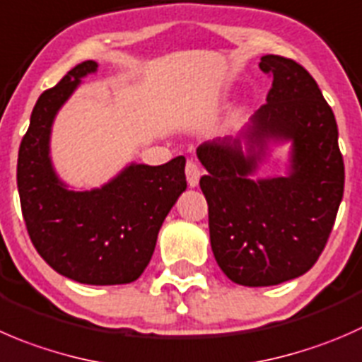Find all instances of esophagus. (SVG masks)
Returning a JSON list of instances; mask_svg holds the SVG:
<instances>
[{
  "instance_id": "1",
  "label": "esophagus",
  "mask_w": 362,
  "mask_h": 362,
  "mask_svg": "<svg viewBox=\"0 0 362 362\" xmlns=\"http://www.w3.org/2000/svg\"><path fill=\"white\" fill-rule=\"evenodd\" d=\"M185 177H187V184L191 187L198 185L199 177H202V170H199V166L194 160H187V164H185Z\"/></svg>"
}]
</instances>
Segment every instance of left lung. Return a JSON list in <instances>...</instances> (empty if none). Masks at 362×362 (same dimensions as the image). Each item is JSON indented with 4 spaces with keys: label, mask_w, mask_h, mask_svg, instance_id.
I'll use <instances>...</instances> for the list:
<instances>
[{
    "label": "left lung",
    "mask_w": 362,
    "mask_h": 362,
    "mask_svg": "<svg viewBox=\"0 0 362 362\" xmlns=\"http://www.w3.org/2000/svg\"><path fill=\"white\" fill-rule=\"evenodd\" d=\"M259 69L272 77L267 103L240 138L203 143L199 187L209 203L210 244L233 283L272 286L299 278L329 240L345 187L338 125L317 81L297 62L267 54ZM267 139H292L293 173L251 181ZM248 156L241 152V141Z\"/></svg>",
    "instance_id": "1"
}]
</instances>
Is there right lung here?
Segmentation results:
<instances>
[{
	"mask_svg": "<svg viewBox=\"0 0 362 362\" xmlns=\"http://www.w3.org/2000/svg\"><path fill=\"white\" fill-rule=\"evenodd\" d=\"M97 63H79L38 97L19 146L17 187L28 235L38 255L84 285H124L143 274L163 221L185 191V157L163 166L131 164L100 189H65L52 171L49 134L56 111Z\"/></svg>",
	"mask_w": 362,
	"mask_h": 362,
	"instance_id": "1",
	"label": "right lung"
}]
</instances>
